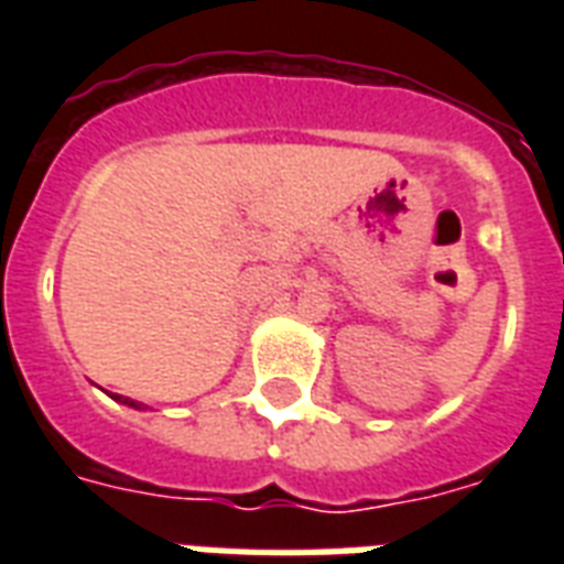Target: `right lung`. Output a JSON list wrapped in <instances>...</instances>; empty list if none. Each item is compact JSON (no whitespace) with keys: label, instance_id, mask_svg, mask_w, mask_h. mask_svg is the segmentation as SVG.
Segmentation results:
<instances>
[{"label":"right lung","instance_id":"1","mask_svg":"<svg viewBox=\"0 0 564 564\" xmlns=\"http://www.w3.org/2000/svg\"><path fill=\"white\" fill-rule=\"evenodd\" d=\"M113 398H117V401H122V403H128V406H140V403H134L131 398H122V394H113Z\"/></svg>","mask_w":564,"mask_h":564}]
</instances>
